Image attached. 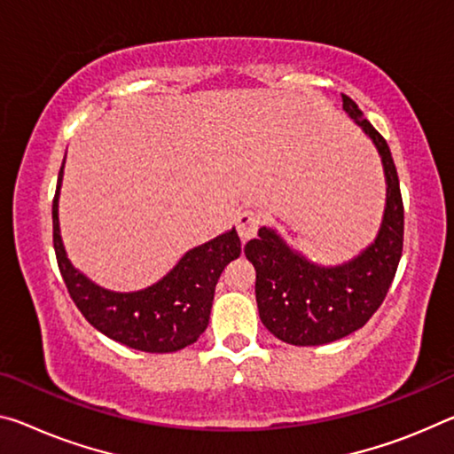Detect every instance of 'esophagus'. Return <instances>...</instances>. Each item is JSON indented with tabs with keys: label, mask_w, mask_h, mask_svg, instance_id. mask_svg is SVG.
<instances>
[{
	"label": "esophagus",
	"mask_w": 454,
	"mask_h": 454,
	"mask_svg": "<svg viewBox=\"0 0 454 454\" xmlns=\"http://www.w3.org/2000/svg\"><path fill=\"white\" fill-rule=\"evenodd\" d=\"M261 224H262L261 214L254 210H244L236 215V230H239V236L242 242H248L250 239H254V234L258 232Z\"/></svg>",
	"instance_id": "34e87169"
}]
</instances>
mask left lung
Returning <instances> with one entry per match:
<instances>
[{"label": "left lung", "mask_w": 454, "mask_h": 454, "mask_svg": "<svg viewBox=\"0 0 454 454\" xmlns=\"http://www.w3.org/2000/svg\"><path fill=\"white\" fill-rule=\"evenodd\" d=\"M343 111L370 137L382 160L386 207L382 224L362 253L348 262L325 266L311 261L275 228L262 226L244 247L256 270V305L262 325L291 345H323L354 333L386 299L404 242V206L390 147L349 97Z\"/></svg>", "instance_id": "obj_1"}]
</instances>
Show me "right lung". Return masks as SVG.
I'll return each mask as SVG.
<instances>
[{"label": "right lung", "instance_id": "add662e5", "mask_svg": "<svg viewBox=\"0 0 454 454\" xmlns=\"http://www.w3.org/2000/svg\"><path fill=\"white\" fill-rule=\"evenodd\" d=\"M62 176L64 163L52 201L54 250L60 275L84 319L111 340L147 354H171L198 341L210 321L215 283L224 266L242 253L236 228L188 250L168 275L145 289L109 291L68 261L59 220Z\"/></svg>", "mask_w": 454, "mask_h": 454}]
</instances>
